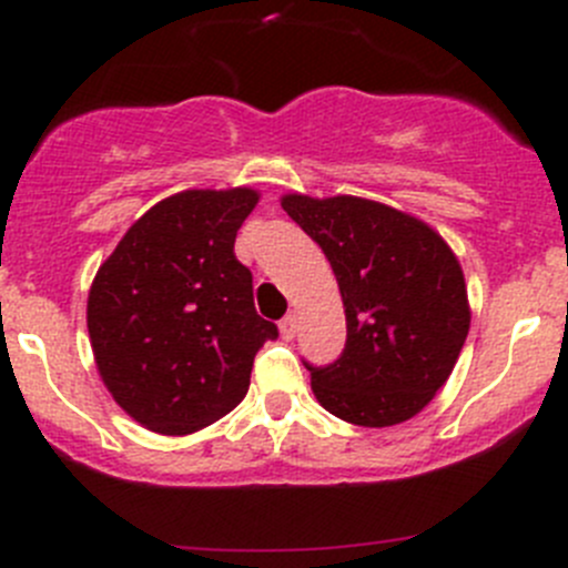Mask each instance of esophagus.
Instances as JSON below:
<instances>
[{
  "mask_svg": "<svg viewBox=\"0 0 568 568\" xmlns=\"http://www.w3.org/2000/svg\"><path fill=\"white\" fill-rule=\"evenodd\" d=\"M296 329H300V324H296V316H285L283 321H280V335H283L285 341H294Z\"/></svg>",
  "mask_w": 568,
  "mask_h": 568,
  "instance_id": "34e87169",
  "label": "esophagus"
}]
</instances>
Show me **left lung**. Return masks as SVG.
I'll return each mask as SVG.
<instances>
[{
  "label": "left lung",
  "instance_id": "8db88e82",
  "mask_svg": "<svg viewBox=\"0 0 568 568\" xmlns=\"http://www.w3.org/2000/svg\"><path fill=\"white\" fill-rule=\"evenodd\" d=\"M291 220L324 250L346 311V346L311 365L318 404L385 428L415 417L448 382L469 332L456 255L426 222L374 200L285 194Z\"/></svg>",
  "mask_w": 568,
  "mask_h": 568
}]
</instances>
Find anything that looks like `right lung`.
<instances>
[{
  "label": "right lung",
  "mask_w": 568,
  "mask_h": 568,
  "mask_svg": "<svg viewBox=\"0 0 568 568\" xmlns=\"http://www.w3.org/2000/svg\"><path fill=\"white\" fill-rule=\"evenodd\" d=\"M255 189H189L153 205L101 263L88 296L95 365L112 398L159 434L211 426L247 395L277 337L233 244Z\"/></svg>",
  "instance_id": "add662e5"
}]
</instances>
